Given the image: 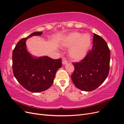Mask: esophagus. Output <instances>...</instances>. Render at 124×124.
<instances>
[{
  "label": "esophagus",
  "mask_w": 124,
  "mask_h": 124,
  "mask_svg": "<svg viewBox=\"0 0 124 124\" xmlns=\"http://www.w3.org/2000/svg\"><path fill=\"white\" fill-rule=\"evenodd\" d=\"M62 65H64L66 64V63H67V61L65 59H63L62 60Z\"/></svg>",
  "instance_id": "34e87169"
}]
</instances>
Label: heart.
<instances>
[{"mask_svg": "<svg viewBox=\"0 0 124 124\" xmlns=\"http://www.w3.org/2000/svg\"><path fill=\"white\" fill-rule=\"evenodd\" d=\"M92 43L89 34L82 35L79 32L73 31L67 34L61 39L60 44L63 47H69L70 57L74 61H80L85 57Z\"/></svg>", "mask_w": 124, "mask_h": 124, "instance_id": "obj_1", "label": "heart"}]
</instances>
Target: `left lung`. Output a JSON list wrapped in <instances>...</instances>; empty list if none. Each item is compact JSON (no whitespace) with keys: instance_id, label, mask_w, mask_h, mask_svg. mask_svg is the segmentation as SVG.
<instances>
[{"instance_id":"1","label":"left lung","mask_w":124,"mask_h":124,"mask_svg":"<svg viewBox=\"0 0 124 124\" xmlns=\"http://www.w3.org/2000/svg\"><path fill=\"white\" fill-rule=\"evenodd\" d=\"M110 61V52L107 42L94 33L92 50L80 62L73 63V83L82 91L91 92L96 89L108 76Z\"/></svg>"}]
</instances>
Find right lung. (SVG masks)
Segmentation results:
<instances>
[{"mask_svg":"<svg viewBox=\"0 0 124 124\" xmlns=\"http://www.w3.org/2000/svg\"><path fill=\"white\" fill-rule=\"evenodd\" d=\"M42 31L32 33L18 41L12 53L13 74L19 83L32 93L43 92L49 88L55 74L62 66V59H53L48 56L35 57L26 48V41L34 36H40Z\"/></svg>","mask_w":124,"mask_h":124,"instance_id":"1","label":"right lung"}]
</instances>
